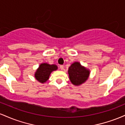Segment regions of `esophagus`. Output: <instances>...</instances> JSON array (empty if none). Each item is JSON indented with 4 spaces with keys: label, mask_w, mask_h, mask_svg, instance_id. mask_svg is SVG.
<instances>
[{
    "label": "esophagus",
    "mask_w": 125,
    "mask_h": 125,
    "mask_svg": "<svg viewBox=\"0 0 125 125\" xmlns=\"http://www.w3.org/2000/svg\"><path fill=\"white\" fill-rule=\"evenodd\" d=\"M60 69H61L62 71H63V70H64V66H63V65H61V66H60Z\"/></svg>",
    "instance_id": "1"
}]
</instances>
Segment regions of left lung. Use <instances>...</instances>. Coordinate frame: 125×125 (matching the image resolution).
<instances>
[{
	"label": "left lung",
	"instance_id": "left-lung-1",
	"mask_svg": "<svg viewBox=\"0 0 125 125\" xmlns=\"http://www.w3.org/2000/svg\"><path fill=\"white\" fill-rule=\"evenodd\" d=\"M68 74L72 83L75 86H79L87 81L90 71L82 66L79 62H76L69 67Z\"/></svg>",
	"mask_w": 125,
	"mask_h": 125
}]
</instances>
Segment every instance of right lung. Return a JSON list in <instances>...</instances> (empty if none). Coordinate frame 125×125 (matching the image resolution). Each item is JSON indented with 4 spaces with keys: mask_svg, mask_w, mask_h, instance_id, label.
I'll return each instance as SVG.
<instances>
[{
    "mask_svg": "<svg viewBox=\"0 0 125 125\" xmlns=\"http://www.w3.org/2000/svg\"><path fill=\"white\" fill-rule=\"evenodd\" d=\"M57 69L58 66L56 64H49L46 63H42L35 73L36 79L42 83H43L49 79L51 73Z\"/></svg>",
    "mask_w": 125,
    "mask_h": 125,
    "instance_id": "right-lung-1",
    "label": "right lung"
}]
</instances>
